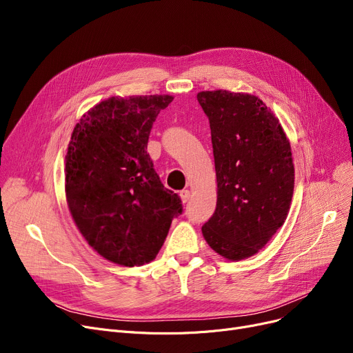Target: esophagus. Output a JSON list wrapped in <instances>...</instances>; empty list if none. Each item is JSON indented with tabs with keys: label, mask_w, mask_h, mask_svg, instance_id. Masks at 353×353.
I'll return each mask as SVG.
<instances>
[{
	"label": "esophagus",
	"mask_w": 353,
	"mask_h": 353,
	"mask_svg": "<svg viewBox=\"0 0 353 353\" xmlns=\"http://www.w3.org/2000/svg\"><path fill=\"white\" fill-rule=\"evenodd\" d=\"M179 196H180V199H181V201L183 203H188L189 200H190V192L189 190H181L180 193H179Z\"/></svg>",
	"instance_id": "34e87169"
}]
</instances>
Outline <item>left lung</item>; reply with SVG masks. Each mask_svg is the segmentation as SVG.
I'll return each mask as SVG.
<instances>
[{"mask_svg":"<svg viewBox=\"0 0 353 353\" xmlns=\"http://www.w3.org/2000/svg\"><path fill=\"white\" fill-rule=\"evenodd\" d=\"M209 117L217 180L213 216L201 228L208 245L228 261L263 249L288 217L294 167L292 148L273 111L256 96L200 91Z\"/></svg>","mask_w":353,"mask_h":353,"instance_id":"1","label":"left lung"}]
</instances>
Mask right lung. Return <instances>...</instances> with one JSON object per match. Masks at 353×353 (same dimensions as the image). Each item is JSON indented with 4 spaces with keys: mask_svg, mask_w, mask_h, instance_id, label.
Here are the masks:
<instances>
[{
    "mask_svg": "<svg viewBox=\"0 0 353 353\" xmlns=\"http://www.w3.org/2000/svg\"><path fill=\"white\" fill-rule=\"evenodd\" d=\"M173 96L110 97L80 119L65 154V199L74 223L101 257L120 266L152 262L181 214L147 153L148 136Z\"/></svg>",
    "mask_w": 353,
    "mask_h": 353,
    "instance_id": "add662e5",
    "label": "right lung"
}]
</instances>
